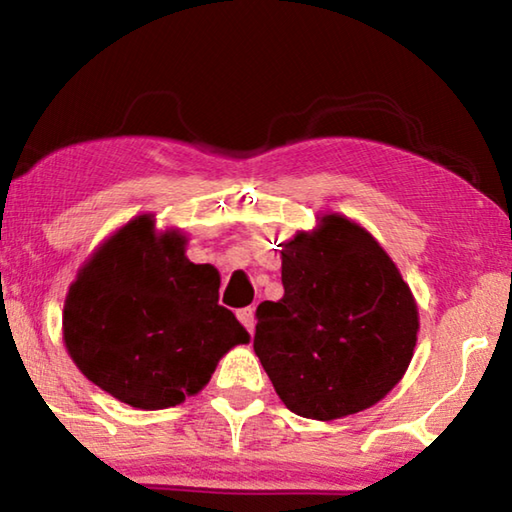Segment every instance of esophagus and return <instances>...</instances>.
<instances>
[{
  "mask_svg": "<svg viewBox=\"0 0 512 512\" xmlns=\"http://www.w3.org/2000/svg\"><path fill=\"white\" fill-rule=\"evenodd\" d=\"M237 318L241 320V325H244L250 334L255 332V309L253 307H244L237 311Z\"/></svg>",
  "mask_w": 512,
  "mask_h": 512,
  "instance_id": "esophagus-1",
  "label": "esophagus"
}]
</instances>
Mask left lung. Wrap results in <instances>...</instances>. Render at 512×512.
<instances>
[{
  "instance_id": "left-lung-1",
  "label": "left lung",
  "mask_w": 512,
  "mask_h": 512,
  "mask_svg": "<svg viewBox=\"0 0 512 512\" xmlns=\"http://www.w3.org/2000/svg\"><path fill=\"white\" fill-rule=\"evenodd\" d=\"M282 246V300L257 307L255 354L289 411L339 420L393 391L413 359L418 305L366 228L318 216Z\"/></svg>"
}]
</instances>
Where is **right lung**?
<instances>
[{
    "label": "right lung",
    "instance_id": "add662e5",
    "mask_svg": "<svg viewBox=\"0 0 512 512\" xmlns=\"http://www.w3.org/2000/svg\"><path fill=\"white\" fill-rule=\"evenodd\" d=\"M185 250L183 232H158L153 214H140L94 250L67 291V354L92 384L135 409L185 402L225 352L250 341L219 305V271L189 262Z\"/></svg>",
    "mask_w": 512,
    "mask_h": 512
}]
</instances>
